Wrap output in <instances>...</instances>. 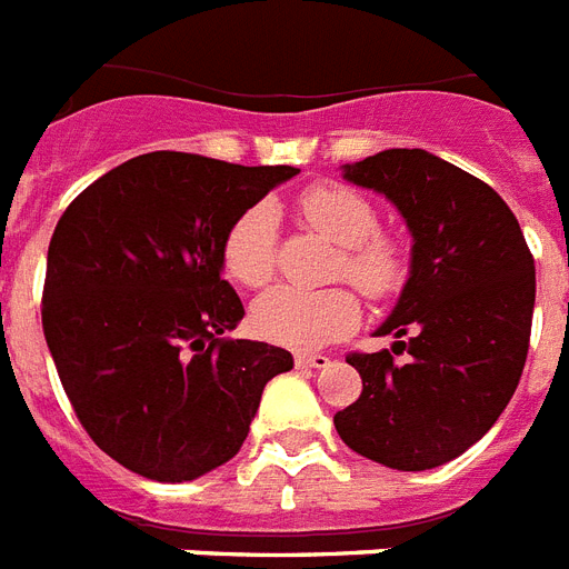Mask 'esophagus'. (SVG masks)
Segmentation results:
<instances>
[{"label":"esophagus","mask_w":569,"mask_h":569,"mask_svg":"<svg viewBox=\"0 0 569 569\" xmlns=\"http://www.w3.org/2000/svg\"><path fill=\"white\" fill-rule=\"evenodd\" d=\"M295 365H298V368H327V365H330V357H325V353H298V357H295Z\"/></svg>","instance_id":"obj_1"}]
</instances>
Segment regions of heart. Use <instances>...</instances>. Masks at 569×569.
I'll use <instances>...</instances> for the list:
<instances>
[{"instance_id":"heart-1","label":"heart","mask_w":569,"mask_h":569,"mask_svg":"<svg viewBox=\"0 0 569 569\" xmlns=\"http://www.w3.org/2000/svg\"><path fill=\"white\" fill-rule=\"evenodd\" d=\"M300 216L341 244L336 277L357 286L365 298L389 300L409 277L406 244L380 230V216L357 189L316 183L300 192ZM221 269L244 289H262L277 269V210L266 201L248 207L230 221L221 239ZM357 295L348 286L298 289L280 286L253 307V327L262 339L295 350L325 348L359 325Z\"/></svg>"}]
</instances>
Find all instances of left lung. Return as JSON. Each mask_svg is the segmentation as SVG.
<instances>
[{
  "instance_id": "left-lung-1",
  "label": "left lung",
  "mask_w": 569,
  "mask_h": 569,
  "mask_svg": "<svg viewBox=\"0 0 569 569\" xmlns=\"http://www.w3.org/2000/svg\"><path fill=\"white\" fill-rule=\"evenodd\" d=\"M345 178L389 198L415 244L412 274L377 330L397 341L380 353H348L362 395L332 423L365 459L438 468L477 445L520 382L535 309L532 251L485 180L423 149L365 157L345 166Z\"/></svg>"
}]
</instances>
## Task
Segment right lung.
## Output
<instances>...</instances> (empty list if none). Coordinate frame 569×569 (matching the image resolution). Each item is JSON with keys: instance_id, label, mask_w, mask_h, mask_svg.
Listing matches in <instances>:
<instances>
[{"instance_id": "1", "label": "right lung", "mask_w": 569, "mask_h": 569, "mask_svg": "<svg viewBox=\"0 0 569 569\" xmlns=\"http://www.w3.org/2000/svg\"><path fill=\"white\" fill-rule=\"evenodd\" d=\"M295 166L151 151L63 210L49 242L43 332L96 447L154 482H189L242 447L262 389L292 368L266 341L221 339L244 309L221 239Z\"/></svg>"}]
</instances>
